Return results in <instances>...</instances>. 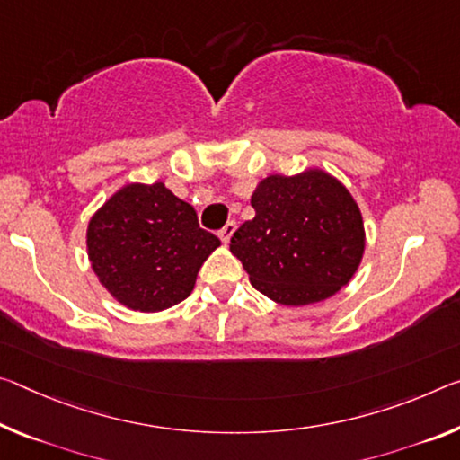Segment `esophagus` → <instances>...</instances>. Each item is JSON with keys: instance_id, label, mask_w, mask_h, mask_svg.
I'll list each match as a JSON object with an SVG mask.
<instances>
[{"instance_id": "obj_1", "label": "esophagus", "mask_w": 460, "mask_h": 460, "mask_svg": "<svg viewBox=\"0 0 460 460\" xmlns=\"http://www.w3.org/2000/svg\"><path fill=\"white\" fill-rule=\"evenodd\" d=\"M235 229H237V225L233 223V221H229L221 231H218V237H221V242H223L225 245H227V243L231 242V237H233V233H235Z\"/></svg>"}]
</instances>
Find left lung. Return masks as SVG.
I'll return each mask as SVG.
<instances>
[{
    "label": "left lung",
    "instance_id": "obj_1",
    "mask_svg": "<svg viewBox=\"0 0 460 460\" xmlns=\"http://www.w3.org/2000/svg\"><path fill=\"white\" fill-rule=\"evenodd\" d=\"M256 217L231 237L261 295L287 307L333 296L358 270L367 233L354 196L319 167L295 176L272 173L252 194Z\"/></svg>",
    "mask_w": 460,
    "mask_h": 460
}]
</instances>
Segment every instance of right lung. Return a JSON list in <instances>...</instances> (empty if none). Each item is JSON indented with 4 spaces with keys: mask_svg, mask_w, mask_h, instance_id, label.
<instances>
[{
    "mask_svg": "<svg viewBox=\"0 0 460 460\" xmlns=\"http://www.w3.org/2000/svg\"><path fill=\"white\" fill-rule=\"evenodd\" d=\"M87 260L120 305L157 313L192 293L200 266L221 242L199 227L192 204L164 181L122 186L92 215Z\"/></svg>",
    "mask_w": 460,
    "mask_h": 460,
    "instance_id": "obj_1",
    "label": "right lung"
}]
</instances>
